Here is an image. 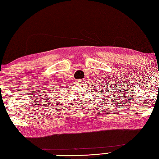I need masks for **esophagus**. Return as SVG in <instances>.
<instances>
[{
	"label": "esophagus",
	"mask_w": 159,
	"mask_h": 159,
	"mask_svg": "<svg viewBox=\"0 0 159 159\" xmlns=\"http://www.w3.org/2000/svg\"><path fill=\"white\" fill-rule=\"evenodd\" d=\"M83 81H84V80H78V82H79V83H82V82H83Z\"/></svg>",
	"instance_id": "obj_1"
}]
</instances>
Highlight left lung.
Instances as JSON below:
<instances>
[{"label": "left lung", "instance_id": "obj_1", "mask_svg": "<svg viewBox=\"0 0 159 159\" xmlns=\"http://www.w3.org/2000/svg\"><path fill=\"white\" fill-rule=\"evenodd\" d=\"M104 88H105V87H104ZM103 90H104V89H103ZM105 90H106V89H105ZM106 92H107V90H106ZM108 91L109 92V90H108Z\"/></svg>", "mask_w": 159, "mask_h": 159}]
</instances>
